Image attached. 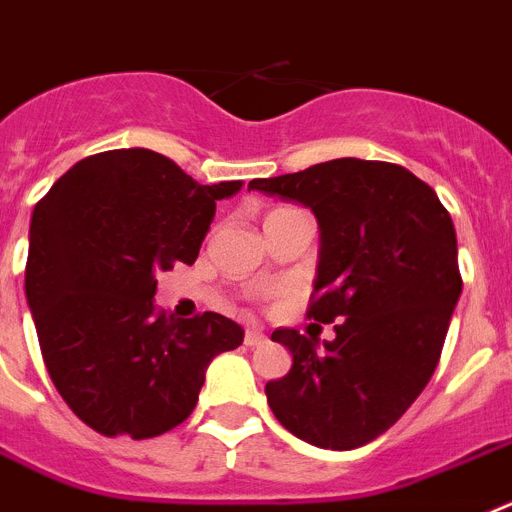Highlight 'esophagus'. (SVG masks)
I'll return each instance as SVG.
<instances>
[{"mask_svg": "<svg viewBox=\"0 0 512 512\" xmlns=\"http://www.w3.org/2000/svg\"><path fill=\"white\" fill-rule=\"evenodd\" d=\"M265 340H268V337H265V332H260V330L244 332V345H247V348H257V345H262Z\"/></svg>", "mask_w": 512, "mask_h": 512, "instance_id": "obj_1", "label": "esophagus"}]
</instances>
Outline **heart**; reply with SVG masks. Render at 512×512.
Segmentation results:
<instances>
[{"mask_svg": "<svg viewBox=\"0 0 512 512\" xmlns=\"http://www.w3.org/2000/svg\"><path fill=\"white\" fill-rule=\"evenodd\" d=\"M278 211H283V208H275V211H270V213H268V216H273V213H278Z\"/></svg>", "mask_w": 512, "mask_h": 512, "instance_id": "heart-1", "label": "heart"}]
</instances>
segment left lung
Segmentation results:
<instances>
[{"instance_id":"8db88e82","label":"left lung","mask_w":512,"mask_h":512,"mask_svg":"<svg viewBox=\"0 0 512 512\" xmlns=\"http://www.w3.org/2000/svg\"><path fill=\"white\" fill-rule=\"evenodd\" d=\"M252 190L311 208L322 231L309 317L335 340L275 330L291 371L265 384L283 428L319 448L379 438L428 386L461 296L456 229L428 182L399 164L332 159Z\"/></svg>"}]
</instances>
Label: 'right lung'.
Instances as JSON below:
<instances>
[{
    "mask_svg": "<svg viewBox=\"0 0 512 512\" xmlns=\"http://www.w3.org/2000/svg\"><path fill=\"white\" fill-rule=\"evenodd\" d=\"M239 190L201 185L151 149H113L35 203L25 296L48 376L84 425L133 441L177 428L208 363L242 345L216 311L177 319L154 306L157 273L193 265L216 201Z\"/></svg>",
    "mask_w": 512,
    "mask_h": 512,
    "instance_id": "right-lung-1",
    "label": "right lung"
}]
</instances>
